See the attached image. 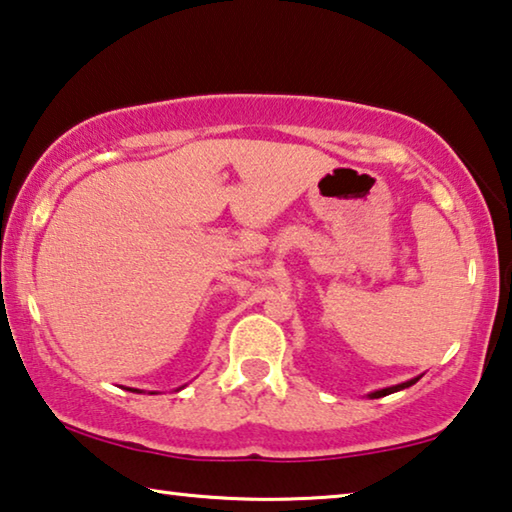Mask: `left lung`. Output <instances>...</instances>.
Masks as SVG:
<instances>
[{
    "mask_svg": "<svg viewBox=\"0 0 512 512\" xmlns=\"http://www.w3.org/2000/svg\"><path fill=\"white\" fill-rule=\"evenodd\" d=\"M417 379H420V376H417ZM417 379H410V381H406V383H399V385H392V388H383V390H376V392H372V399H379V397H385V395H392V392H397V390H404V388H408V385H413V383H417Z\"/></svg>",
    "mask_w": 512,
    "mask_h": 512,
    "instance_id": "left-lung-1",
    "label": "left lung"
}]
</instances>
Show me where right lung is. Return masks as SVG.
I'll list each match as a JSON object with an SVG mask.
<instances>
[{"instance_id": "add662e5", "label": "right lung", "mask_w": 512, "mask_h": 512, "mask_svg": "<svg viewBox=\"0 0 512 512\" xmlns=\"http://www.w3.org/2000/svg\"><path fill=\"white\" fill-rule=\"evenodd\" d=\"M131 392H138V390H131Z\"/></svg>"}]
</instances>
